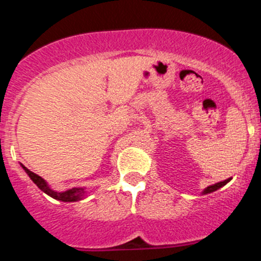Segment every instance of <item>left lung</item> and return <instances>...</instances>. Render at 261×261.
I'll return each instance as SVG.
<instances>
[{"label": "left lung", "instance_id": "left-lung-1", "mask_svg": "<svg viewBox=\"0 0 261 261\" xmlns=\"http://www.w3.org/2000/svg\"><path fill=\"white\" fill-rule=\"evenodd\" d=\"M229 180H231V179H227V180H224V181H219V182H217V184L210 185V187L205 188V189L203 190V194H208V193L216 192V190L219 189V188H222V187H223V185H226L227 182L229 181Z\"/></svg>", "mask_w": 261, "mask_h": 261}]
</instances>
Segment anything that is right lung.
<instances>
[{"label": "right lung", "instance_id": "right-lung-1", "mask_svg": "<svg viewBox=\"0 0 261 261\" xmlns=\"http://www.w3.org/2000/svg\"><path fill=\"white\" fill-rule=\"evenodd\" d=\"M21 167L25 170V172L29 175V177L33 180V182L37 184V187L39 188L42 192L48 194L49 197L54 198V199L62 200V202H77V200H81L82 198L85 197V193H86L85 188H72V189L66 190V192H56V190H53L51 188H49V185L46 184V181L42 176L30 171V170L27 169L24 165H21Z\"/></svg>", "mask_w": 261, "mask_h": 261}]
</instances>
